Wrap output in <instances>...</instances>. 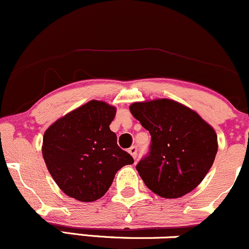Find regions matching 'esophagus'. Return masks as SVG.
Listing matches in <instances>:
<instances>
[{
    "label": "esophagus",
    "instance_id": "34e87169",
    "mask_svg": "<svg viewBox=\"0 0 249 249\" xmlns=\"http://www.w3.org/2000/svg\"><path fill=\"white\" fill-rule=\"evenodd\" d=\"M129 154L132 156L133 158H137V154H138V147L136 146V145H133V146H131L130 149H129Z\"/></svg>",
    "mask_w": 249,
    "mask_h": 249
}]
</instances>
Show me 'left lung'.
I'll list each match as a JSON object with an SVG mask.
<instances>
[{
  "label": "left lung",
  "mask_w": 249,
  "mask_h": 249,
  "mask_svg": "<svg viewBox=\"0 0 249 249\" xmlns=\"http://www.w3.org/2000/svg\"><path fill=\"white\" fill-rule=\"evenodd\" d=\"M130 111L151 135L149 152L136 165L150 190L177 198L195 189L217 152V136L196 112L170 99L135 103Z\"/></svg>",
  "instance_id": "obj_1"
}]
</instances>
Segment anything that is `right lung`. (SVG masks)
I'll list each match as a JSON object with an SVG mask.
<instances>
[{"instance_id":"1","label":"right lung","mask_w":249,"mask_h":249,"mask_svg":"<svg viewBox=\"0 0 249 249\" xmlns=\"http://www.w3.org/2000/svg\"><path fill=\"white\" fill-rule=\"evenodd\" d=\"M114 116L113 106L91 100L45 132L43 160L66 195L81 202L98 200L111 187L117 171L133 163L110 130Z\"/></svg>"}]
</instances>
